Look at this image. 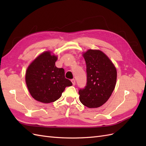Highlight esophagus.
Instances as JSON below:
<instances>
[{
	"label": "esophagus",
	"mask_w": 146,
	"mask_h": 146,
	"mask_svg": "<svg viewBox=\"0 0 146 146\" xmlns=\"http://www.w3.org/2000/svg\"><path fill=\"white\" fill-rule=\"evenodd\" d=\"M71 82H72V85H76V80H75L74 79H73V80H72Z\"/></svg>",
	"instance_id": "obj_1"
}]
</instances>
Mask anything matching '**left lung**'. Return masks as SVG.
Wrapping results in <instances>:
<instances>
[{
  "instance_id": "obj_1",
  "label": "left lung",
  "mask_w": 146,
  "mask_h": 146,
  "mask_svg": "<svg viewBox=\"0 0 146 146\" xmlns=\"http://www.w3.org/2000/svg\"><path fill=\"white\" fill-rule=\"evenodd\" d=\"M82 55L86 65L87 83L78 91L80 101L88 108H98L107 102L115 88L116 68L100 50L88 49Z\"/></svg>"
}]
</instances>
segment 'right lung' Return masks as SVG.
<instances>
[{
    "label": "right lung",
    "mask_w": 146,
    "mask_h": 146,
    "mask_svg": "<svg viewBox=\"0 0 146 146\" xmlns=\"http://www.w3.org/2000/svg\"><path fill=\"white\" fill-rule=\"evenodd\" d=\"M58 56L51 51L39 54L29 65L25 72V83L32 98L42 103L58 100L66 86L72 85L64 77V70L56 67Z\"/></svg>",
    "instance_id": "1"
}]
</instances>
